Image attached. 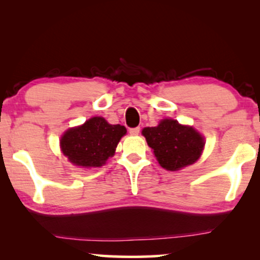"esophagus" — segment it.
I'll return each mask as SVG.
<instances>
[{"mask_svg":"<svg viewBox=\"0 0 260 260\" xmlns=\"http://www.w3.org/2000/svg\"><path fill=\"white\" fill-rule=\"evenodd\" d=\"M140 131H141L140 127L136 126V127H131V129L129 130V133H130V135H134V136H136V135L140 134Z\"/></svg>","mask_w":260,"mask_h":260,"instance_id":"1","label":"esophagus"}]
</instances>
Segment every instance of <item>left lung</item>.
Returning <instances> with one entry per match:
<instances>
[{"label": "left lung", "instance_id": "1", "mask_svg": "<svg viewBox=\"0 0 260 260\" xmlns=\"http://www.w3.org/2000/svg\"><path fill=\"white\" fill-rule=\"evenodd\" d=\"M142 134L161 167L172 172L197 162L205 145L204 137L193 127L181 125L174 119L144 127Z\"/></svg>", "mask_w": 260, "mask_h": 260}]
</instances>
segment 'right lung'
Masks as SVG:
<instances>
[{
	"instance_id": "add662e5",
	"label": "right lung",
	"mask_w": 260,
	"mask_h": 260,
	"mask_svg": "<svg viewBox=\"0 0 260 260\" xmlns=\"http://www.w3.org/2000/svg\"><path fill=\"white\" fill-rule=\"evenodd\" d=\"M125 126L111 125L103 117H93L81 126L67 130L60 141L62 154L76 166L101 167L115 154Z\"/></svg>"
}]
</instances>
